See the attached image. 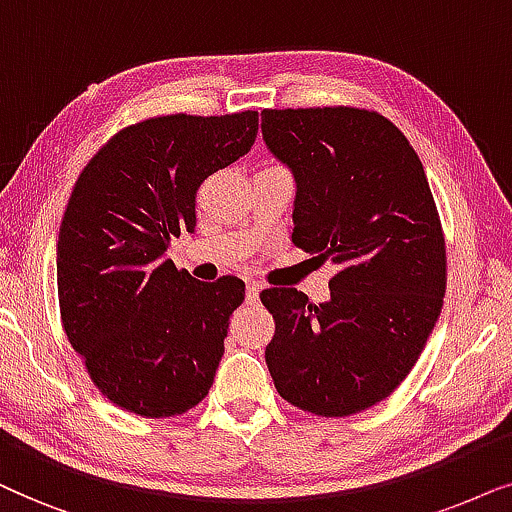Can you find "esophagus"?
<instances>
[{"label": "esophagus", "mask_w": 512, "mask_h": 512, "mask_svg": "<svg viewBox=\"0 0 512 512\" xmlns=\"http://www.w3.org/2000/svg\"><path fill=\"white\" fill-rule=\"evenodd\" d=\"M260 292H262V285L257 281L248 283V292H245V297H248V304H255L257 299H260Z\"/></svg>", "instance_id": "esophagus-1"}]
</instances>
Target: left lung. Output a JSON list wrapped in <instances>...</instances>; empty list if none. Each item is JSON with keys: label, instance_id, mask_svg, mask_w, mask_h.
Returning <instances> with one entry per match:
<instances>
[{"label": "left lung", "instance_id": "left-lung-1", "mask_svg": "<svg viewBox=\"0 0 512 512\" xmlns=\"http://www.w3.org/2000/svg\"><path fill=\"white\" fill-rule=\"evenodd\" d=\"M262 138L295 177L292 243L330 262V299L269 288L264 358L288 403L349 417L400 386L445 297V238L424 166L403 133L356 107L264 109Z\"/></svg>", "mask_w": 512, "mask_h": 512}]
</instances>
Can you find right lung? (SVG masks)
<instances>
[{
    "mask_svg": "<svg viewBox=\"0 0 512 512\" xmlns=\"http://www.w3.org/2000/svg\"><path fill=\"white\" fill-rule=\"evenodd\" d=\"M257 112L147 119L81 170L58 234L65 335L105 398L140 417L192 410L213 386L245 283H201L168 260L196 229V189L250 152Z\"/></svg>",
    "mask_w": 512,
    "mask_h": 512,
    "instance_id": "obj_1",
    "label": "right lung"
}]
</instances>
